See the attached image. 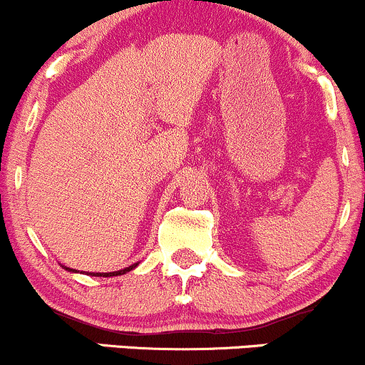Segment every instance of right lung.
Returning <instances> with one entry per match:
<instances>
[{
  "label": "right lung",
  "instance_id": "right-lung-1",
  "mask_svg": "<svg viewBox=\"0 0 365 365\" xmlns=\"http://www.w3.org/2000/svg\"><path fill=\"white\" fill-rule=\"evenodd\" d=\"M137 264L139 262H135V264H132V266H128V267H125V269H120V271H115V273H89L91 276H104V278H110V276H120V274H125V273H128V271H132L133 267H137ZM65 267V266H63ZM66 271H70V273H77V269H70V267H65Z\"/></svg>",
  "mask_w": 365,
  "mask_h": 365
}]
</instances>
